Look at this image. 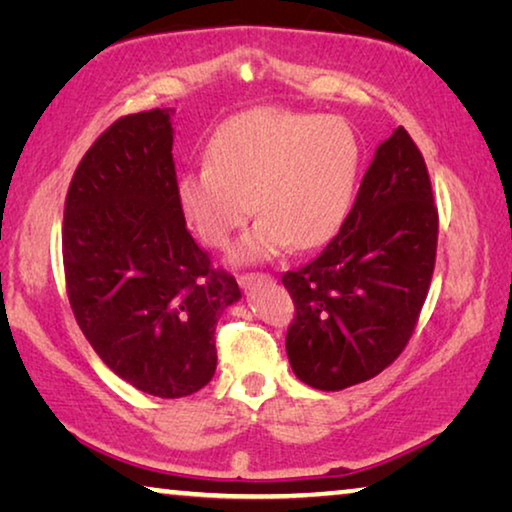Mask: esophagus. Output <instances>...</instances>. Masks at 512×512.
Returning a JSON list of instances; mask_svg holds the SVG:
<instances>
[{"label": "esophagus", "mask_w": 512, "mask_h": 512, "mask_svg": "<svg viewBox=\"0 0 512 512\" xmlns=\"http://www.w3.org/2000/svg\"><path fill=\"white\" fill-rule=\"evenodd\" d=\"M267 281H272V277L270 274H258V272H254V274H242V277H238V283L242 288H254V286H258V283H267Z\"/></svg>", "instance_id": "34e87169"}]
</instances>
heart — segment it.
<instances>
[{"mask_svg": "<svg viewBox=\"0 0 512 512\" xmlns=\"http://www.w3.org/2000/svg\"><path fill=\"white\" fill-rule=\"evenodd\" d=\"M359 171L361 141L341 116L258 107L219 125L206 164L178 180V201L215 249L231 245L249 212L258 215L231 251L235 265H254L332 240L355 201Z\"/></svg>", "mask_w": 512, "mask_h": 512, "instance_id": "obj_1", "label": "heart"}]
</instances>
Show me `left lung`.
<instances>
[{
    "mask_svg": "<svg viewBox=\"0 0 512 512\" xmlns=\"http://www.w3.org/2000/svg\"><path fill=\"white\" fill-rule=\"evenodd\" d=\"M437 226L426 162L396 128L375 148L338 235L281 277L295 302L286 352L304 384L348 389L403 352L435 270Z\"/></svg>",
    "mask_w": 512,
    "mask_h": 512,
    "instance_id": "left-lung-1",
    "label": "left lung"
}]
</instances>
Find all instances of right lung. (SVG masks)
Wrapping results in <instances>:
<instances>
[{
	"instance_id": "right-lung-1",
	"label": "right lung",
	"mask_w": 512,
	"mask_h": 512,
	"mask_svg": "<svg viewBox=\"0 0 512 512\" xmlns=\"http://www.w3.org/2000/svg\"><path fill=\"white\" fill-rule=\"evenodd\" d=\"M171 116L151 109L102 132L70 180L61 235L86 341L121 380L157 398L212 380L217 320L242 297L187 231Z\"/></svg>"
}]
</instances>
